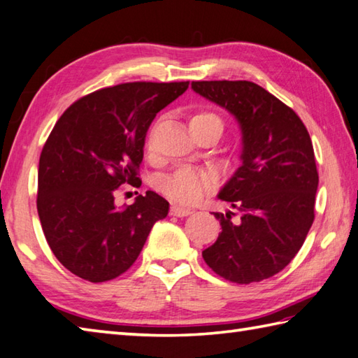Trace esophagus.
Instances as JSON below:
<instances>
[{"mask_svg": "<svg viewBox=\"0 0 358 358\" xmlns=\"http://www.w3.org/2000/svg\"><path fill=\"white\" fill-rule=\"evenodd\" d=\"M192 213H193V211L189 210V208H184V207H179V206H173L170 208V215L178 216V217H184V216H188V215H192Z\"/></svg>", "mask_w": 358, "mask_h": 358, "instance_id": "1", "label": "esophagus"}]
</instances>
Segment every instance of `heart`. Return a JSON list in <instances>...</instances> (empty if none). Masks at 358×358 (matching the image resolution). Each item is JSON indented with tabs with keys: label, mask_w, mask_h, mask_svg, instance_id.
Masks as SVG:
<instances>
[{
	"label": "heart",
	"mask_w": 358,
	"mask_h": 358,
	"mask_svg": "<svg viewBox=\"0 0 358 358\" xmlns=\"http://www.w3.org/2000/svg\"><path fill=\"white\" fill-rule=\"evenodd\" d=\"M189 131L202 128H220L222 131V120L220 115L210 111L194 113L188 120ZM217 178L213 171L193 169V166H180L169 176L160 179L159 189L170 201L182 206H194L201 202L216 187Z\"/></svg>",
	"instance_id": "b5f03b06"
}]
</instances>
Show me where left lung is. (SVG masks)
Segmentation results:
<instances>
[{"label": "left lung", "instance_id": "1", "mask_svg": "<svg viewBox=\"0 0 358 358\" xmlns=\"http://www.w3.org/2000/svg\"><path fill=\"white\" fill-rule=\"evenodd\" d=\"M193 90L235 115L243 165L217 198L241 211L213 213L222 231L202 258L216 275L250 284L281 272L315 220L318 171L310 136L294 109L247 80L192 82Z\"/></svg>", "mask_w": 358, "mask_h": 358}]
</instances>
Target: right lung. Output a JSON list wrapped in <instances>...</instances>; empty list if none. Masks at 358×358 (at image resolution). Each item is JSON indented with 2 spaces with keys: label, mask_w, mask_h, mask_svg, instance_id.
<instances>
[{
  "label": "right lung",
  "mask_w": 358,
  "mask_h": 358,
  "mask_svg": "<svg viewBox=\"0 0 358 358\" xmlns=\"http://www.w3.org/2000/svg\"><path fill=\"white\" fill-rule=\"evenodd\" d=\"M189 82H133L103 87L74 101L50 131L40 155L36 208L55 258L91 282L134 264L169 202L155 192L117 210L119 187H141L138 169L156 114Z\"/></svg>",
  "instance_id": "add662e5"
}]
</instances>
